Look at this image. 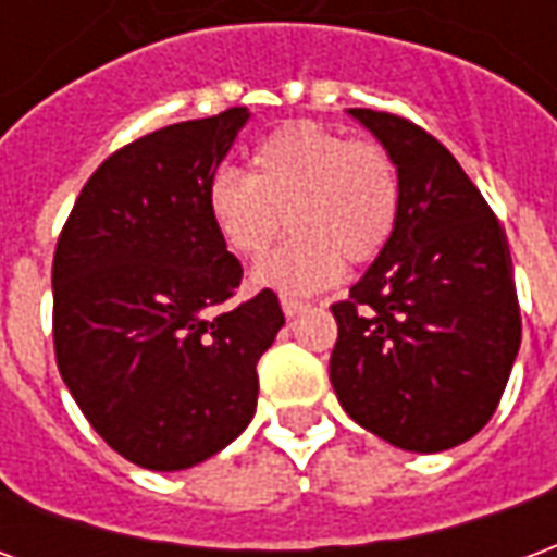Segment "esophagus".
I'll list each match as a JSON object with an SVG mask.
<instances>
[{
    "mask_svg": "<svg viewBox=\"0 0 557 557\" xmlns=\"http://www.w3.org/2000/svg\"><path fill=\"white\" fill-rule=\"evenodd\" d=\"M280 307H283V313L286 315H298L307 307V301H298V298H292V295H283L280 298Z\"/></svg>",
    "mask_w": 557,
    "mask_h": 557,
    "instance_id": "34e87169",
    "label": "esophagus"
}]
</instances>
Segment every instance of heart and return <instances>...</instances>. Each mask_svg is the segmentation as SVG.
<instances>
[{
	"label": "heart",
	"instance_id": "1",
	"mask_svg": "<svg viewBox=\"0 0 557 557\" xmlns=\"http://www.w3.org/2000/svg\"><path fill=\"white\" fill-rule=\"evenodd\" d=\"M399 170L387 148L349 139L319 122H289L268 134L250 158V175L220 170L208 184V214L232 253L256 262V283L310 292L334 283L343 259L367 265L397 232Z\"/></svg>",
	"mask_w": 557,
	"mask_h": 557
}]
</instances>
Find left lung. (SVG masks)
<instances>
[{
    "label": "left lung",
    "mask_w": 557,
    "mask_h": 557,
    "mask_svg": "<svg viewBox=\"0 0 557 557\" xmlns=\"http://www.w3.org/2000/svg\"><path fill=\"white\" fill-rule=\"evenodd\" d=\"M399 170L397 232L337 319L331 385L355 423L414 454L478 435L498 409L522 315L502 223L456 158L409 119L349 110Z\"/></svg>",
    "instance_id": "obj_1"
}]
</instances>
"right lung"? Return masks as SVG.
I'll return each mask as SVG.
<instances>
[{
	"label": "right lung",
	"instance_id": "1",
	"mask_svg": "<svg viewBox=\"0 0 557 557\" xmlns=\"http://www.w3.org/2000/svg\"><path fill=\"white\" fill-rule=\"evenodd\" d=\"M247 107L160 127L91 172L53 256L59 373L91 430L148 471H182L253 420L256 363L283 327L277 295L230 307L242 262L208 184Z\"/></svg>",
	"mask_w": 557,
	"mask_h": 557
}]
</instances>
